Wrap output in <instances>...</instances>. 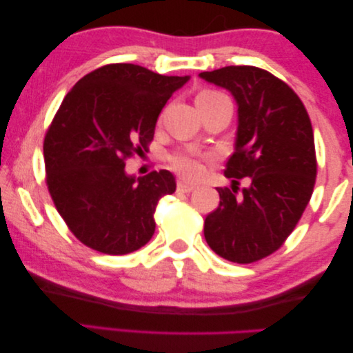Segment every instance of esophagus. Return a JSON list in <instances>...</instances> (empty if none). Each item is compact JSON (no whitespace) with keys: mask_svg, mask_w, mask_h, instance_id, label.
<instances>
[{"mask_svg":"<svg viewBox=\"0 0 353 353\" xmlns=\"http://www.w3.org/2000/svg\"><path fill=\"white\" fill-rule=\"evenodd\" d=\"M176 188H178V190H180V192H192V190L195 189V186L194 184H189V183H186L184 180H178V184H176Z\"/></svg>","mask_w":353,"mask_h":353,"instance_id":"esophagus-1","label":"esophagus"}]
</instances>
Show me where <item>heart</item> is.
Returning a JSON list of instances; mask_svg holds the SVG:
<instances>
[{"label": "heart", "mask_w": 353, "mask_h": 353, "mask_svg": "<svg viewBox=\"0 0 353 353\" xmlns=\"http://www.w3.org/2000/svg\"><path fill=\"white\" fill-rule=\"evenodd\" d=\"M217 97H222V94L206 89V90H201L197 95V101L211 100V98H217ZM172 164L175 167L176 172H180L184 178H189V180H195V178H199L201 175V172H203L200 159L194 154H178L173 158Z\"/></svg>", "instance_id": "b5f03b06"}]
</instances>
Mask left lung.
Listing matches in <instances>:
<instances>
[{
	"mask_svg": "<svg viewBox=\"0 0 353 353\" xmlns=\"http://www.w3.org/2000/svg\"><path fill=\"white\" fill-rule=\"evenodd\" d=\"M199 77L227 89L238 106L234 152L225 164L231 189L205 219V239L219 256L248 264L280 248L296 228L316 181L314 136L307 109L290 85L252 65ZM249 186L237 194V181Z\"/></svg>",
	"mask_w": 353,
	"mask_h": 353,
	"instance_id": "1",
	"label": "left lung"
}]
</instances>
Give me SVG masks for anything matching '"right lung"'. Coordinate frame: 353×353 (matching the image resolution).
Here are the masks:
<instances>
[{
  "label": "right lung",
  "mask_w": 353,
  "mask_h": 353,
  "mask_svg": "<svg viewBox=\"0 0 353 353\" xmlns=\"http://www.w3.org/2000/svg\"><path fill=\"white\" fill-rule=\"evenodd\" d=\"M189 79L111 63L63 98L43 142L46 184L84 245L126 255L152 239L154 208L175 192V176L159 170L137 178L126 173L125 159L147 152L167 100Z\"/></svg>",
  "instance_id": "obj_1"
}]
</instances>
